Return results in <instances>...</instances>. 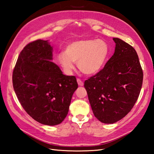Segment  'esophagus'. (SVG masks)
Returning a JSON list of instances; mask_svg holds the SVG:
<instances>
[{"label":"esophagus","instance_id":"esophagus-1","mask_svg":"<svg viewBox=\"0 0 154 154\" xmlns=\"http://www.w3.org/2000/svg\"><path fill=\"white\" fill-rule=\"evenodd\" d=\"M77 82L78 83V85H80V86H83V82H82V80H81L80 79H77Z\"/></svg>","mask_w":154,"mask_h":154}]
</instances>
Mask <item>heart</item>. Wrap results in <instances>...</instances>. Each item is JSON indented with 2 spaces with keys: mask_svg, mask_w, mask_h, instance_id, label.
<instances>
[{
  "mask_svg": "<svg viewBox=\"0 0 154 154\" xmlns=\"http://www.w3.org/2000/svg\"><path fill=\"white\" fill-rule=\"evenodd\" d=\"M110 47L105 41L95 38L70 43L58 54V61L64 71L71 73L75 62L83 73L93 75L100 71L110 55Z\"/></svg>",
  "mask_w": 154,
  "mask_h": 154,
  "instance_id": "heart-1",
  "label": "heart"
}]
</instances>
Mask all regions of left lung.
<instances>
[{
  "mask_svg": "<svg viewBox=\"0 0 154 154\" xmlns=\"http://www.w3.org/2000/svg\"><path fill=\"white\" fill-rule=\"evenodd\" d=\"M113 40V55L101 71L84 83L93 113L105 124L116 123L131 111L143 79L136 50L120 38Z\"/></svg>",
  "mask_w": 154,
  "mask_h": 154,
  "instance_id": "8db88e82",
  "label": "left lung"
}]
</instances>
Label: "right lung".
Listing matches in <instances>:
<instances>
[{"instance_id":"add662e5","label":"right lung","mask_w":154,"mask_h":154,"mask_svg":"<svg viewBox=\"0 0 154 154\" xmlns=\"http://www.w3.org/2000/svg\"><path fill=\"white\" fill-rule=\"evenodd\" d=\"M48 41L28 43L20 52L13 72V86L22 107L39 123L55 126L66 118L78 84L52 62Z\"/></svg>"}]
</instances>
